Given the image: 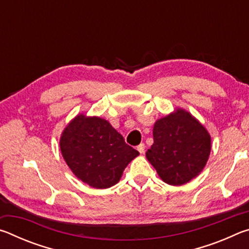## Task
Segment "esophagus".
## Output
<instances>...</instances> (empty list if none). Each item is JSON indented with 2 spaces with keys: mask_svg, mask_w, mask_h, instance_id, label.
I'll use <instances>...</instances> for the list:
<instances>
[{
  "mask_svg": "<svg viewBox=\"0 0 249 249\" xmlns=\"http://www.w3.org/2000/svg\"><path fill=\"white\" fill-rule=\"evenodd\" d=\"M145 148H146L145 144H140V145L137 146V150L140 151L141 154H144V153H145Z\"/></svg>",
  "mask_w": 249,
  "mask_h": 249,
  "instance_id": "esophagus-1",
  "label": "esophagus"
}]
</instances>
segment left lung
I'll list each match as a JSON object with an SVG mask.
<instances>
[{
    "mask_svg": "<svg viewBox=\"0 0 249 249\" xmlns=\"http://www.w3.org/2000/svg\"><path fill=\"white\" fill-rule=\"evenodd\" d=\"M146 158L163 182L182 185L200 175L211 153V135L190 112L176 108L155 122Z\"/></svg>",
    "mask_w": 249,
    "mask_h": 249,
    "instance_id": "obj_1",
    "label": "left lung"
}]
</instances>
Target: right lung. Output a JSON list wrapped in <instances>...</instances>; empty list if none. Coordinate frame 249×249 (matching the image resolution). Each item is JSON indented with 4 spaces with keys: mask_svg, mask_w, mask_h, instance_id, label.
Here are the masks:
<instances>
[{
    "mask_svg": "<svg viewBox=\"0 0 249 249\" xmlns=\"http://www.w3.org/2000/svg\"><path fill=\"white\" fill-rule=\"evenodd\" d=\"M59 146L73 175L94 189L116 184L128 163L140 155L108 121L84 114L67 124Z\"/></svg>",
    "mask_w": 249,
    "mask_h": 249,
    "instance_id": "right-lung-1",
    "label": "right lung"
}]
</instances>
